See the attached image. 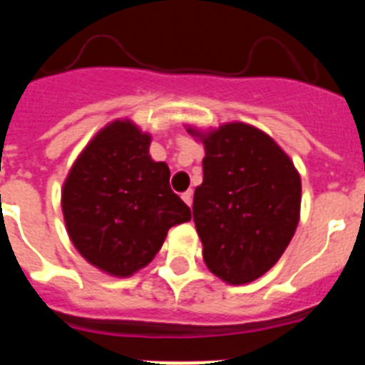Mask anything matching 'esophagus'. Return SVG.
Returning a JSON list of instances; mask_svg holds the SVG:
<instances>
[{
	"label": "esophagus",
	"mask_w": 365,
	"mask_h": 365,
	"mask_svg": "<svg viewBox=\"0 0 365 365\" xmlns=\"http://www.w3.org/2000/svg\"><path fill=\"white\" fill-rule=\"evenodd\" d=\"M180 197H182V201H185L186 205L192 206V199H193V192H192V190H186V192L182 193V195H180Z\"/></svg>",
	"instance_id": "1"
}]
</instances>
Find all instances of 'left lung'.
<instances>
[{"instance_id":"obj_1","label":"left lung","mask_w":365,"mask_h":365,"mask_svg":"<svg viewBox=\"0 0 365 365\" xmlns=\"http://www.w3.org/2000/svg\"><path fill=\"white\" fill-rule=\"evenodd\" d=\"M202 185L193 193V222L206 267L243 285L272 269L299 221L302 180L272 138L243 122L201 135Z\"/></svg>"}]
</instances>
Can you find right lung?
Wrapping results in <instances>:
<instances>
[{"label": "right lung", "instance_id": "right-lung-1", "mask_svg": "<svg viewBox=\"0 0 365 365\" xmlns=\"http://www.w3.org/2000/svg\"><path fill=\"white\" fill-rule=\"evenodd\" d=\"M151 137L130 120L95 135L63 182L67 234L96 269L128 278L159 252L168 230L192 214L170 188V168L150 157Z\"/></svg>", "mask_w": 365, "mask_h": 365}]
</instances>
